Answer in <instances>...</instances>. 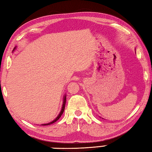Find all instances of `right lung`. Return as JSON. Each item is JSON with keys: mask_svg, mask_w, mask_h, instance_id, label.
Returning <instances> with one entry per match:
<instances>
[{"mask_svg": "<svg viewBox=\"0 0 152 152\" xmlns=\"http://www.w3.org/2000/svg\"><path fill=\"white\" fill-rule=\"evenodd\" d=\"M16 48V47H15V48L13 49V51L15 50ZM12 51V52H13ZM66 95H64V97H63V103H62V109H61V110H60V113H59V114H58V116L55 118V119L54 120H52V122H49V123H47V124H41V126H48V125H50V124H53V123H54V122H56V121L59 119V118L61 117V115H62V114H63V112H64V108H65V104H66Z\"/></svg>", "mask_w": 152, "mask_h": 152, "instance_id": "obj_1", "label": "right lung"}]
</instances>
